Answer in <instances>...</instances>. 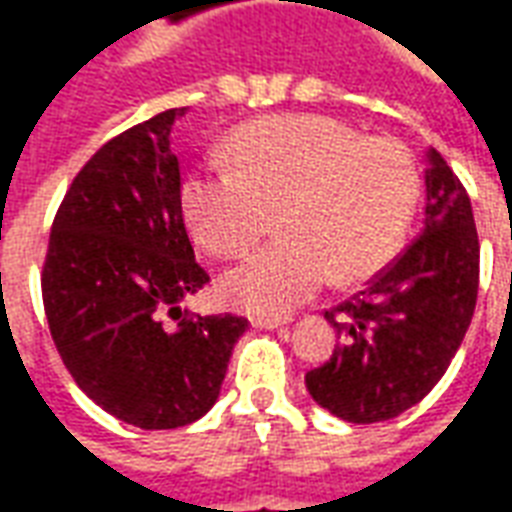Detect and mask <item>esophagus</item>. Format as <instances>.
Instances as JSON below:
<instances>
[{
	"label": "esophagus",
	"mask_w": 512,
	"mask_h": 512,
	"mask_svg": "<svg viewBox=\"0 0 512 512\" xmlns=\"http://www.w3.org/2000/svg\"><path fill=\"white\" fill-rule=\"evenodd\" d=\"M288 321H279V318H252V326L255 329H266V332H274V329H282Z\"/></svg>",
	"instance_id": "34e87169"
}]
</instances>
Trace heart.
<instances>
[{
  "instance_id": "b5f03b06",
  "label": "heart",
  "mask_w": 512,
  "mask_h": 512,
  "mask_svg": "<svg viewBox=\"0 0 512 512\" xmlns=\"http://www.w3.org/2000/svg\"><path fill=\"white\" fill-rule=\"evenodd\" d=\"M224 156L230 167L191 172L180 186L194 238L235 257L268 233L271 216L282 235L222 277L233 310L279 318L329 277H376L406 241L419 169L397 139H365L332 117L277 115L235 128Z\"/></svg>"
}]
</instances>
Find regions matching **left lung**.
<instances>
[{"instance_id": "1", "label": "left lung", "mask_w": 512, "mask_h": 512, "mask_svg": "<svg viewBox=\"0 0 512 512\" xmlns=\"http://www.w3.org/2000/svg\"><path fill=\"white\" fill-rule=\"evenodd\" d=\"M425 227L354 299L326 310L340 337L304 381L312 400L356 425L384 422L428 395L469 329L480 285L472 202L439 150H428Z\"/></svg>"}]
</instances>
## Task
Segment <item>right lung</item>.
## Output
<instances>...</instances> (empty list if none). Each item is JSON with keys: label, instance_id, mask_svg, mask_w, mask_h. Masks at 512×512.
Listing matches in <instances>:
<instances>
[{"label": "right lung", "instance_id": "1", "mask_svg": "<svg viewBox=\"0 0 512 512\" xmlns=\"http://www.w3.org/2000/svg\"><path fill=\"white\" fill-rule=\"evenodd\" d=\"M183 112L167 109L98 147L65 191L40 277L51 340L73 381L142 430L208 414L249 326L230 312H180L211 279L180 208L172 128Z\"/></svg>", "mask_w": 512, "mask_h": 512}]
</instances>
